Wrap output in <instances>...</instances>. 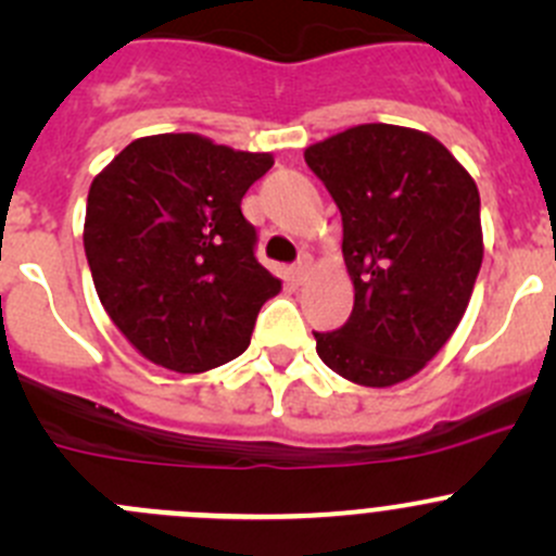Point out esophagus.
<instances>
[{"label": "esophagus", "instance_id": "esophagus-1", "mask_svg": "<svg viewBox=\"0 0 556 556\" xmlns=\"http://www.w3.org/2000/svg\"><path fill=\"white\" fill-rule=\"evenodd\" d=\"M309 268H312V257L304 255L299 263H295L293 268H290V274H293L295 282H304V279L309 277Z\"/></svg>", "mask_w": 556, "mask_h": 556}]
</instances>
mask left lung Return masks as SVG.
Returning <instances> with one entry per match:
<instances>
[{
  "mask_svg": "<svg viewBox=\"0 0 556 556\" xmlns=\"http://www.w3.org/2000/svg\"><path fill=\"white\" fill-rule=\"evenodd\" d=\"M344 223L350 319L314 333L330 371L363 387L406 382L439 355L479 277V188L430 134L363 123L304 150Z\"/></svg>",
  "mask_w": 556,
  "mask_h": 556,
  "instance_id": "left-lung-1",
  "label": "left lung"
}]
</instances>
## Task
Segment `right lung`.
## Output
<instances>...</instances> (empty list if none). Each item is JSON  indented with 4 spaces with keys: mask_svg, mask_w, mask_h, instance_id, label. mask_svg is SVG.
<instances>
[{
    "mask_svg": "<svg viewBox=\"0 0 556 556\" xmlns=\"http://www.w3.org/2000/svg\"><path fill=\"white\" fill-rule=\"evenodd\" d=\"M271 153L201 134L134 139L88 190V266L104 312L155 366L204 374L250 346L282 282L255 257L242 199Z\"/></svg>",
    "mask_w": 556,
    "mask_h": 556,
    "instance_id": "add662e5",
    "label": "right lung"
}]
</instances>
